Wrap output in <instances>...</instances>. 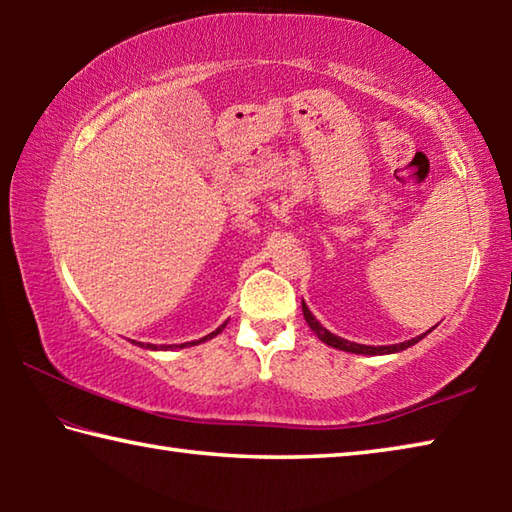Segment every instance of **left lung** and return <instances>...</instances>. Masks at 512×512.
<instances>
[{
  "label": "left lung",
  "instance_id": "left-lung-1",
  "mask_svg": "<svg viewBox=\"0 0 512 512\" xmlns=\"http://www.w3.org/2000/svg\"><path fill=\"white\" fill-rule=\"evenodd\" d=\"M302 314H305V320H307V325L311 327V332H314L325 345H329V348H336V350H343V352H352V354H370V357H377V354H395V352H402L406 348H411V345L422 341L424 336H427L431 329H433L431 327L429 332H424L420 336H415V339L404 341V343H395V345H361V343L345 341V339H341V336L332 334V332H329V329H325L323 325H320L318 320H316V316L311 314L309 307L305 305V300H302Z\"/></svg>",
  "mask_w": 512,
  "mask_h": 512
}]
</instances>
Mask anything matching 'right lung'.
<instances>
[{
    "instance_id": "obj_1",
    "label": "right lung",
    "mask_w": 512,
    "mask_h": 512,
    "mask_svg": "<svg viewBox=\"0 0 512 512\" xmlns=\"http://www.w3.org/2000/svg\"><path fill=\"white\" fill-rule=\"evenodd\" d=\"M228 325V323H223L221 327H216L212 334H207V336H203V339H198V341H189V343H180V345H151V343H140V341H133V343H137L140 345V348H146V350H176V348H189V345H198V343H205V341H210V339H214L216 334H221L223 332V327Z\"/></svg>"
}]
</instances>
